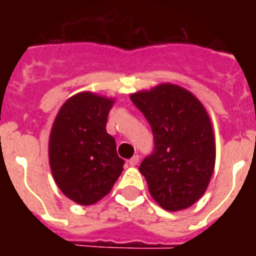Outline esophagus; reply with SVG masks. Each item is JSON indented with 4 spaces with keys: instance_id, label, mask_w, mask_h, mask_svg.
<instances>
[{
    "instance_id": "1",
    "label": "esophagus",
    "mask_w": 256,
    "mask_h": 256,
    "mask_svg": "<svg viewBox=\"0 0 256 256\" xmlns=\"http://www.w3.org/2000/svg\"><path fill=\"white\" fill-rule=\"evenodd\" d=\"M138 162H140V156L138 155H134L133 158H132V159L128 160V164L134 167V166H137V164H138Z\"/></svg>"
}]
</instances>
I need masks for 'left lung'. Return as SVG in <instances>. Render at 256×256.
Wrapping results in <instances>:
<instances>
[{
  "instance_id": "1",
  "label": "left lung",
  "mask_w": 256,
  "mask_h": 256,
  "mask_svg": "<svg viewBox=\"0 0 256 256\" xmlns=\"http://www.w3.org/2000/svg\"><path fill=\"white\" fill-rule=\"evenodd\" d=\"M130 100L154 134V150L140 164L150 196L167 211L188 208L203 196L214 172L207 111L190 92L172 84L134 93Z\"/></svg>"
}]
</instances>
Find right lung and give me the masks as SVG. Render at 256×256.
<instances>
[{
    "mask_svg": "<svg viewBox=\"0 0 256 256\" xmlns=\"http://www.w3.org/2000/svg\"><path fill=\"white\" fill-rule=\"evenodd\" d=\"M114 100L89 92L75 94L60 108L49 140V163L60 190L80 206L110 193L123 172L115 138L106 133Z\"/></svg>",
    "mask_w": 256,
    "mask_h": 256,
    "instance_id": "add662e5",
    "label": "right lung"
}]
</instances>
